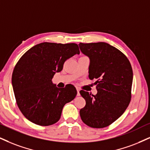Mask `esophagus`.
Instances as JSON below:
<instances>
[{
  "label": "esophagus",
  "instance_id": "1",
  "mask_svg": "<svg viewBox=\"0 0 150 150\" xmlns=\"http://www.w3.org/2000/svg\"><path fill=\"white\" fill-rule=\"evenodd\" d=\"M76 90H77V96H80V90L79 89V88H77L76 89Z\"/></svg>",
  "mask_w": 150,
  "mask_h": 150
}]
</instances>
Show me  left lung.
I'll return each instance as SVG.
<instances>
[{
	"mask_svg": "<svg viewBox=\"0 0 150 150\" xmlns=\"http://www.w3.org/2000/svg\"><path fill=\"white\" fill-rule=\"evenodd\" d=\"M80 49L89 57V78L95 83L97 95L81 90L86 106L80 110L81 120L92 128H104L124 113L132 98L133 70L127 56L105 42L80 43Z\"/></svg>",
	"mask_w": 150,
	"mask_h": 150,
	"instance_id": "1",
	"label": "left lung"
}]
</instances>
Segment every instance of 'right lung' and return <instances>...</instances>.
<instances>
[{
  "instance_id": "obj_1",
  "label": "right lung",
  "mask_w": 150,
  "mask_h": 150,
  "mask_svg": "<svg viewBox=\"0 0 150 150\" xmlns=\"http://www.w3.org/2000/svg\"><path fill=\"white\" fill-rule=\"evenodd\" d=\"M78 44L43 42L27 51L14 67L12 76L17 106L29 121L40 126H49L60 120L65 103L76 97L73 85L63 88L53 84L56 72L64 62L79 54Z\"/></svg>"
}]
</instances>
